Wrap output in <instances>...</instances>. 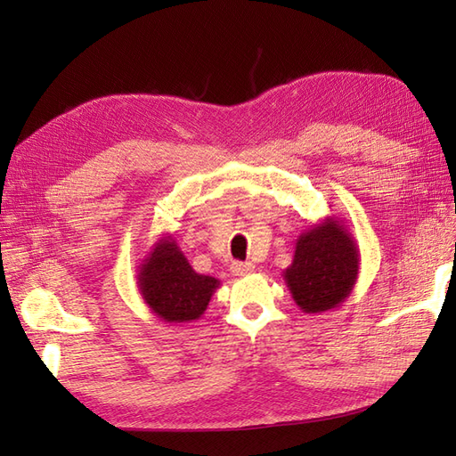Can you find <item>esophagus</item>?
Here are the masks:
<instances>
[{
    "label": "esophagus",
    "mask_w": 456,
    "mask_h": 456,
    "mask_svg": "<svg viewBox=\"0 0 456 456\" xmlns=\"http://www.w3.org/2000/svg\"><path fill=\"white\" fill-rule=\"evenodd\" d=\"M253 270H255V265H251V262H232V265H231L232 275H238V277L248 275Z\"/></svg>",
    "instance_id": "34e87169"
}]
</instances>
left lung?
Returning a JSON list of instances; mask_svg holds the SVG:
<instances>
[{"label":"left lung","instance_id":"1","mask_svg":"<svg viewBox=\"0 0 456 456\" xmlns=\"http://www.w3.org/2000/svg\"><path fill=\"white\" fill-rule=\"evenodd\" d=\"M358 265L351 234L340 222L325 220L297 238L294 262L282 275L303 313L316 314L338 306L351 294Z\"/></svg>","mask_w":456,"mask_h":456}]
</instances>
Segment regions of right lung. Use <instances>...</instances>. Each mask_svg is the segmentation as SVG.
Returning a JSON list of instances; mask_svg holds the SVG:
<instances>
[{
  "instance_id": "right-lung-1",
  "label": "right lung",
  "mask_w": 456,
  "mask_h": 456,
  "mask_svg": "<svg viewBox=\"0 0 456 456\" xmlns=\"http://www.w3.org/2000/svg\"><path fill=\"white\" fill-rule=\"evenodd\" d=\"M218 286V279L191 270L170 236L155 244L138 273V289L143 301L157 318L167 323L200 320Z\"/></svg>"
}]
</instances>
